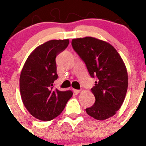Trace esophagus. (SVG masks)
I'll use <instances>...</instances> for the list:
<instances>
[{"label":"esophagus","instance_id":"esophagus-1","mask_svg":"<svg viewBox=\"0 0 146 146\" xmlns=\"http://www.w3.org/2000/svg\"><path fill=\"white\" fill-rule=\"evenodd\" d=\"M73 93H74L75 95H78V93H80V90H77V89H73Z\"/></svg>","mask_w":146,"mask_h":146}]
</instances>
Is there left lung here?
<instances>
[{
    "label": "left lung",
    "mask_w": 146,
    "mask_h": 146,
    "mask_svg": "<svg viewBox=\"0 0 146 146\" xmlns=\"http://www.w3.org/2000/svg\"><path fill=\"white\" fill-rule=\"evenodd\" d=\"M71 44L90 76L98 78L91 88L95 102L86 112L95 119L110 118L121 108L128 89V72L123 60L111 44L93 37L75 38Z\"/></svg>",
    "instance_id": "8db88e82"
}]
</instances>
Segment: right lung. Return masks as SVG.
<instances>
[{
	"label": "right lung",
	"instance_id": "right-lung-1",
	"mask_svg": "<svg viewBox=\"0 0 146 146\" xmlns=\"http://www.w3.org/2000/svg\"><path fill=\"white\" fill-rule=\"evenodd\" d=\"M69 40H51L31 52L20 76L23 104L35 118L48 121L62 112L73 95L71 90L53 88L58 79L56 58L68 46Z\"/></svg>",
	"mask_w": 146,
	"mask_h": 146
}]
</instances>
